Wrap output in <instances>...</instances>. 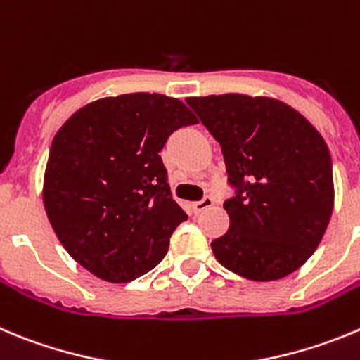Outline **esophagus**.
<instances>
[{
	"instance_id": "1",
	"label": "esophagus",
	"mask_w": 360,
	"mask_h": 360,
	"mask_svg": "<svg viewBox=\"0 0 360 360\" xmlns=\"http://www.w3.org/2000/svg\"><path fill=\"white\" fill-rule=\"evenodd\" d=\"M212 205H214V198L205 196L203 200H200V202H194L193 209H194V212H202V210L209 209V207H212Z\"/></svg>"
}]
</instances>
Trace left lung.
I'll return each instance as SVG.
<instances>
[{
  "label": "left lung",
  "mask_w": 360,
  "mask_h": 360,
  "mask_svg": "<svg viewBox=\"0 0 360 360\" xmlns=\"http://www.w3.org/2000/svg\"><path fill=\"white\" fill-rule=\"evenodd\" d=\"M219 143L236 196L230 229L212 240L226 269L257 282L291 275L318 248L334 210L332 158L300 112L246 94L187 98Z\"/></svg>",
  "instance_id": "obj_1"
}]
</instances>
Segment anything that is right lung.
Segmentation results:
<instances>
[{
  "mask_svg": "<svg viewBox=\"0 0 360 360\" xmlns=\"http://www.w3.org/2000/svg\"><path fill=\"white\" fill-rule=\"evenodd\" d=\"M196 123L176 98L134 92L85 105L53 137L42 202L62 246L92 275L130 282L166 257L187 214L158 153Z\"/></svg>",
  "mask_w": 360,
  "mask_h": 360,
  "instance_id": "1",
  "label": "right lung"
}]
</instances>
